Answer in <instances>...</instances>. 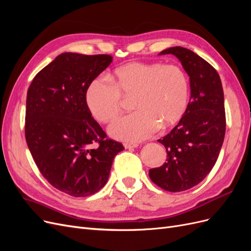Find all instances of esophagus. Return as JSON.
Masks as SVG:
<instances>
[{
    "label": "esophagus",
    "mask_w": 251,
    "mask_h": 251,
    "mask_svg": "<svg viewBox=\"0 0 251 251\" xmlns=\"http://www.w3.org/2000/svg\"><path fill=\"white\" fill-rule=\"evenodd\" d=\"M124 146H125V148L126 149H133V148H137L138 147V144L137 143H125L124 144Z\"/></svg>",
    "instance_id": "obj_1"
}]
</instances>
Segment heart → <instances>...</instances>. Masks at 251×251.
<instances>
[{
    "label": "heart",
    "mask_w": 251,
    "mask_h": 251,
    "mask_svg": "<svg viewBox=\"0 0 251 251\" xmlns=\"http://www.w3.org/2000/svg\"><path fill=\"white\" fill-rule=\"evenodd\" d=\"M133 114L118 118L109 127L112 137L141 141L159 127L168 128L182 119L189 100V78L178 65L135 62L114 71L110 80L90 82L86 103L98 123L107 124L119 115L121 97H133Z\"/></svg>",
    "instance_id": "heart-1"
}]
</instances>
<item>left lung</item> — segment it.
I'll return each instance as SVG.
<instances>
[{
	"label": "left lung",
	"mask_w": 251,
	"mask_h": 251,
	"mask_svg": "<svg viewBox=\"0 0 251 251\" xmlns=\"http://www.w3.org/2000/svg\"><path fill=\"white\" fill-rule=\"evenodd\" d=\"M164 54L176 56L188 74L191 100L178 125L158 140L166 162L149 175L159 187L177 193L199 184L214 168L226 130L224 93L217 70L192 50L172 47L159 53Z\"/></svg>",
	"instance_id": "left-lung-1"
}]
</instances>
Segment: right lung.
I'll list each match as a JSON object with an SVG mask.
<instances>
[{
	"mask_svg": "<svg viewBox=\"0 0 251 251\" xmlns=\"http://www.w3.org/2000/svg\"><path fill=\"white\" fill-rule=\"evenodd\" d=\"M113 60L108 54L66 52L35 75L27 92L25 136L40 172L58 191L87 197L109 179L124 151L91 115L86 91Z\"/></svg>",
	"mask_w": 251,
	"mask_h": 251,
	"instance_id": "obj_1",
	"label": "right lung"
}]
</instances>
